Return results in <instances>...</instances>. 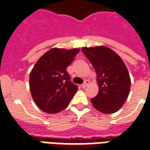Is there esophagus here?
Listing matches in <instances>:
<instances>
[{
  "instance_id": "1",
  "label": "esophagus",
  "mask_w": 150,
  "mask_h": 150,
  "mask_svg": "<svg viewBox=\"0 0 150 150\" xmlns=\"http://www.w3.org/2000/svg\"><path fill=\"white\" fill-rule=\"evenodd\" d=\"M89 84H90V81H89V80H86L85 82H84V83L82 85V87L86 88L88 85H89Z\"/></svg>"
}]
</instances>
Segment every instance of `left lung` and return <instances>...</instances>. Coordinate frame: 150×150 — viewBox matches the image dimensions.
Instances as JSON below:
<instances>
[{
    "label": "left lung",
    "instance_id": "8db88e82",
    "mask_svg": "<svg viewBox=\"0 0 150 150\" xmlns=\"http://www.w3.org/2000/svg\"><path fill=\"white\" fill-rule=\"evenodd\" d=\"M82 51L97 73L99 91L90 100L92 105L105 114L116 112L130 93L131 78L125 64L116 52L105 45L83 47Z\"/></svg>",
    "mask_w": 150,
    "mask_h": 150
}]
</instances>
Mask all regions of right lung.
<instances>
[{"instance_id":"add662e5","label":"right lung","mask_w":150,"mask_h":150,"mask_svg":"<svg viewBox=\"0 0 150 150\" xmlns=\"http://www.w3.org/2000/svg\"><path fill=\"white\" fill-rule=\"evenodd\" d=\"M79 50L52 48L34 64L30 74V90L35 104L45 112L64 110L76 93L78 86L70 82L67 67Z\"/></svg>"}]
</instances>
